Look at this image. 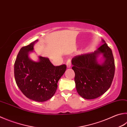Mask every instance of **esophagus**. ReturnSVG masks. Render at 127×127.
Segmentation results:
<instances>
[{
  "label": "esophagus",
  "mask_w": 127,
  "mask_h": 127,
  "mask_svg": "<svg viewBox=\"0 0 127 127\" xmlns=\"http://www.w3.org/2000/svg\"><path fill=\"white\" fill-rule=\"evenodd\" d=\"M66 66H67V68H69L71 67V61L70 59L67 60V61L66 62Z\"/></svg>",
  "instance_id": "esophagus-1"
}]
</instances>
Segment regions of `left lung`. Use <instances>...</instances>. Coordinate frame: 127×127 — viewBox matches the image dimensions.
Wrapping results in <instances>:
<instances>
[{"label":"left lung","instance_id":"8db88e82","mask_svg":"<svg viewBox=\"0 0 127 127\" xmlns=\"http://www.w3.org/2000/svg\"><path fill=\"white\" fill-rule=\"evenodd\" d=\"M96 51L79 55L71 59L78 93L86 99L99 97L111 86L115 73L113 55L105 41ZM102 54L105 61L99 64L97 58Z\"/></svg>","mask_w":127,"mask_h":127}]
</instances>
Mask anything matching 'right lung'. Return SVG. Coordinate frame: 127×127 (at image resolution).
Wrapping results in <instances>:
<instances>
[{
    "mask_svg": "<svg viewBox=\"0 0 127 127\" xmlns=\"http://www.w3.org/2000/svg\"><path fill=\"white\" fill-rule=\"evenodd\" d=\"M36 40L22 47L14 63V77L18 87L25 96L36 102H45L56 93L58 82L66 69L65 64L54 66L48 58L39 57L34 62L29 58Z\"/></svg>",
    "mask_w": 127,
    "mask_h": 127,
    "instance_id": "add662e5",
    "label": "right lung"
}]
</instances>
